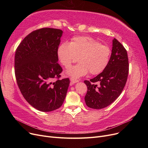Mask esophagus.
<instances>
[{"mask_svg":"<svg viewBox=\"0 0 148 148\" xmlns=\"http://www.w3.org/2000/svg\"><path fill=\"white\" fill-rule=\"evenodd\" d=\"M70 81H71V83H73V84H74V83H75L79 82V80H75V79H73V78L70 79Z\"/></svg>","mask_w":148,"mask_h":148,"instance_id":"obj_1","label":"esophagus"}]
</instances>
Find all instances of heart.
Returning a JSON list of instances; mask_svg holds the SVG:
<instances>
[{
  "label": "heart",
  "instance_id": "1",
  "mask_svg": "<svg viewBox=\"0 0 148 148\" xmlns=\"http://www.w3.org/2000/svg\"><path fill=\"white\" fill-rule=\"evenodd\" d=\"M110 54L109 47L90 36L74 37L69 44L62 43L57 50L59 61L65 68L78 58L79 64L69 68L65 72L74 79L86 75L89 72L92 75L103 72L109 62Z\"/></svg>",
  "mask_w": 148,
  "mask_h": 148
}]
</instances>
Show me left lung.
<instances>
[{
  "label": "left lung",
  "instance_id": "1",
  "mask_svg": "<svg viewBox=\"0 0 148 148\" xmlns=\"http://www.w3.org/2000/svg\"><path fill=\"white\" fill-rule=\"evenodd\" d=\"M112 42V54L107 67L90 81H84L88 87L85 103L94 109H101L114 102L127 80L129 65L127 50L116 39Z\"/></svg>",
  "mask_w": 148,
  "mask_h": 148
}]
</instances>
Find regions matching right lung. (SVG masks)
I'll return each mask as SVG.
<instances>
[{"label": "right lung", "mask_w": 148, "mask_h": 148, "mask_svg": "<svg viewBox=\"0 0 148 148\" xmlns=\"http://www.w3.org/2000/svg\"><path fill=\"white\" fill-rule=\"evenodd\" d=\"M62 34L57 29L36 30L25 38L15 52L18 88L27 103L41 112L59 108L69 87V79H59L62 69L58 63L57 50Z\"/></svg>", "instance_id": "1"}]
</instances>
